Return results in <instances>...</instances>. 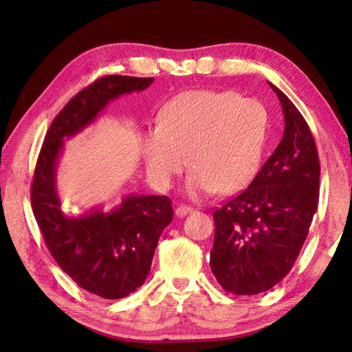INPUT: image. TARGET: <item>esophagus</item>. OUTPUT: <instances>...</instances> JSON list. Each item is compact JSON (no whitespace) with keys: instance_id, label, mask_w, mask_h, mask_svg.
Wrapping results in <instances>:
<instances>
[{"instance_id":"obj_1","label":"esophagus","mask_w":352,"mask_h":352,"mask_svg":"<svg viewBox=\"0 0 352 352\" xmlns=\"http://www.w3.org/2000/svg\"><path fill=\"white\" fill-rule=\"evenodd\" d=\"M190 212H192V208L186 206V205L177 206V210H175L177 217H184V216H188V214H190Z\"/></svg>"}]
</instances>
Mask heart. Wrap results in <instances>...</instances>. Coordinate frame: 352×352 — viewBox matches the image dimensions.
I'll return each mask as SVG.
<instances>
[{"label":"heart","instance_id":"b5f03b06","mask_svg":"<svg viewBox=\"0 0 352 352\" xmlns=\"http://www.w3.org/2000/svg\"><path fill=\"white\" fill-rule=\"evenodd\" d=\"M269 138V113L258 99L234 91L178 94L158 115V127L142 136V157L155 186L168 189L189 162V197L231 194L247 188L259 170ZM188 157H186V155Z\"/></svg>","mask_w":352,"mask_h":352}]
</instances>
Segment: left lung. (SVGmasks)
<instances>
[{
	"label": "left lung",
	"mask_w": 352,
	"mask_h": 352,
	"mask_svg": "<svg viewBox=\"0 0 352 352\" xmlns=\"http://www.w3.org/2000/svg\"><path fill=\"white\" fill-rule=\"evenodd\" d=\"M284 113V135L250 186L212 214L210 265L226 292L258 295L290 272L318 206L320 162L306 119L272 85Z\"/></svg>",
	"instance_id": "left-lung-1"
}]
</instances>
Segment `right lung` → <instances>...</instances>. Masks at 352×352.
Returning <instances> with one entry per match:
<instances>
[{
	"mask_svg": "<svg viewBox=\"0 0 352 352\" xmlns=\"http://www.w3.org/2000/svg\"><path fill=\"white\" fill-rule=\"evenodd\" d=\"M152 77L105 76L83 88L54 118L34 170L31 204L52 258L83 290L119 300L144 284L163 230L172 222L166 195L130 194L110 212L93 208L79 217L62 211L56 186L65 140L94 122L109 102L142 91Z\"/></svg>",
	"mask_w": 352,
	"mask_h": 352,
	"instance_id": "add662e5",
	"label": "right lung"
}]
</instances>
